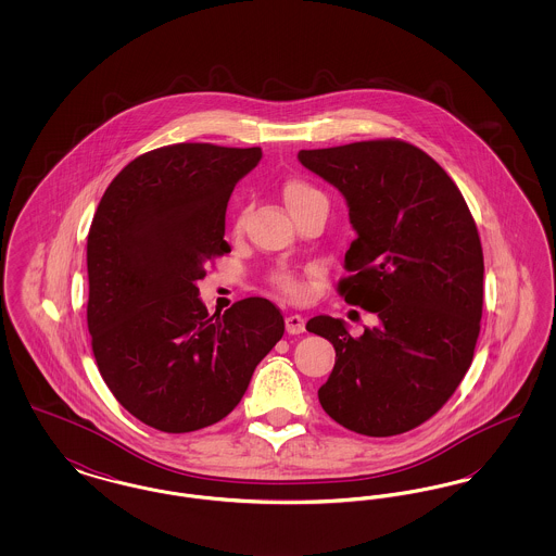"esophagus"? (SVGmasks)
<instances>
[{"label":"esophagus","mask_w":556,"mask_h":556,"mask_svg":"<svg viewBox=\"0 0 556 556\" xmlns=\"http://www.w3.org/2000/svg\"><path fill=\"white\" fill-rule=\"evenodd\" d=\"M304 327H306V320H304L302 315H288V317H286V329H288L290 336L302 333Z\"/></svg>","instance_id":"1"}]
</instances>
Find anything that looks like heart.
Wrapping results in <instances>:
<instances>
[{
    "mask_svg": "<svg viewBox=\"0 0 556 556\" xmlns=\"http://www.w3.org/2000/svg\"><path fill=\"white\" fill-rule=\"evenodd\" d=\"M283 198H286L290 211L302 206V204H306V202L323 200V195L318 193L317 189L308 186V184H304V181H290L288 186L283 187ZM241 225H243V212L239 214L238 220H236V227H238V229ZM275 283H277L279 290L283 291V293H288V295H298V293L302 291V286H300L291 275H288V273H279V275L275 277Z\"/></svg>",
    "mask_w": 556,
    "mask_h": 556,
    "instance_id": "b5f03b06",
    "label": "heart"
}]
</instances>
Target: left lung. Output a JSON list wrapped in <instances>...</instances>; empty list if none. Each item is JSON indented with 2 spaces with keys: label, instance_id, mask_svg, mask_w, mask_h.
Instances as JSON below:
<instances>
[{
  "label": "left lung",
  "instance_id": "left-lung-1",
  "mask_svg": "<svg viewBox=\"0 0 556 556\" xmlns=\"http://www.w3.org/2000/svg\"><path fill=\"white\" fill-rule=\"evenodd\" d=\"M298 160L344 195L356 239L338 290L379 318L361 338L342 318L306 323L336 348L318 402L350 431L404 433L433 417L471 367L483 306L476 220L446 170L406 141L300 150Z\"/></svg>",
  "mask_w": 556,
  "mask_h": 556
}]
</instances>
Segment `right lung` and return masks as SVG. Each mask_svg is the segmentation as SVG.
I'll return each instance as SVG.
<instances>
[{
    "label": "right lung",
    "instance_id": "obj_1",
    "mask_svg": "<svg viewBox=\"0 0 556 556\" xmlns=\"http://www.w3.org/2000/svg\"><path fill=\"white\" fill-rule=\"evenodd\" d=\"M261 148L175 143L129 162L87 236V327L110 392L166 433L225 419L286 323L265 298L208 315L198 281L231 252L225 214Z\"/></svg>",
    "mask_w": 556,
    "mask_h": 556
}]
</instances>
